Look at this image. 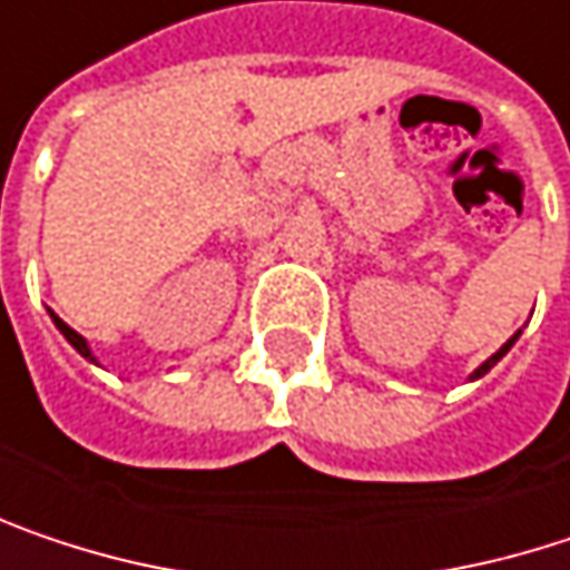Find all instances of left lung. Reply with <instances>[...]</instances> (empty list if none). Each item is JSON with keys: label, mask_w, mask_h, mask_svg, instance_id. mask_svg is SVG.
Segmentation results:
<instances>
[{"label": "left lung", "mask_w": 570, "mask_h": 570, "mask_svg": "<svg viewBox=\"0 0 570 570\" xmlns=\"http://www.w3.org/2000/svg\"><path fill=\"white\" fill-rule=\"evenodd\" d=\"M515 338H519V333H515V336L509 338V342H505V345H502V348H499L495 355H490V358H487V362H483V365H480V368L473 372V379H480V375H487V372H490L492 365H495V362H499V358H502V355H505V352L512 348V342H515Z\"/></svg>", "instance_id": "8db88e82"}]
</instances>
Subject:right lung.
Returning a JSON list of instances; mask_svg holds the SVG:
<instances>
[{"label":"right lung","instance_id":"add662e5","mask_svg":"<svg viewBox=\"0 0 570 570\" xmlns=\"http://www.w3.org/2000/svg\"><path fill=\"white\" fill-rule=\"evenodd\" d=\"M51 320H55V326H58V330H61V333H65V338H68V342H71V345H75V348H78L80 355H83V358H90V362H94V355H90V348H87V338L80 336V333H75V330H71V326H68V323H65V320H58V316H51Z\"/></svg>","mask_w":570,"mask_h":570}]
</instances>
